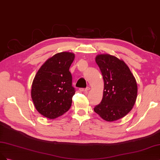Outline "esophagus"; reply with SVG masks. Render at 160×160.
I'll return each instance as SVG.
<instances>
[{
	"instance_id": "34e87169",
	"label": "esophagus",
	"mask_w": 160,
	"mask_h": 160,
	"mask_svg": "<svg viewBox=\"0 0 160 160\" xmlns=\"http://www.w3.org/2000/svg\"><path fill=\"white\" fill-rule=\"evenodd\" d=\"M89 89H90V88H89V87H87V88H80V89H79V90H80V92H87L89 90Z\"/></svg>"
}]
</instances>
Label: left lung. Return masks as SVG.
Returning <instances> with one entry per match:
<instances>
[{
	"instance_id": "left-lung-1",
	"label": "left lung",
	"mask_w": 160,
	"mask_h": 160,
	"mask_svg": "<svg viewBox=\"0 0 160 160\" xmlns=\"http://www.w3.org/2000/svg\"><path fill=\"white\" fill-rule=\"evenodd\" d=\"M104 82L103 98L94 110L107 122L118 120L131 111L137 98L136 81L123 60L109 54L96 58Z\"/></svg>"
}]
</instances>
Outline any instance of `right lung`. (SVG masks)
<instances>
[{
    "mask_svg": "<svg viewBox=\"0 0 160 160\" xmlns=\"http://www.w3.org/2000/svg\"><path fill=\"white\" fill-rule=\"evenodd\" d=\"M74 54H56L41 66L32 85L31 97L36 109L46 118L54 119L68 111L75 94L69 71Z\"/></svg>",
    "mask_w": 160,
    "mask_h": 160,
    "instance_id": "add662e5",
    "label": "right lung"
}]
</instances>
